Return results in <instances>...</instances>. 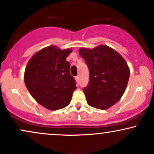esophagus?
<instances>
[{"mask_svg": "<svg viewBox=\"0 0 154 154\" xmlns=\"http://www.w3.org/2000/svg\"><path fill=\"white\" fill-rule=\"evenodd\" d=\"M75 81H76L77 82H79V76L75 77Z\"/></svg>", "mask_w": 154, "mask_h": 154, "instance_id": "esophagus-1", "label": "esophagus"}]
</instances>
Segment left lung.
Returning <instances> with one entry per match:
<instances>
[{"label":"left lung","mask_w":154,"mask_h":154,"mask_svg":"<svg viewBox=\"0 0 154 154\" xmlns=\"http://www.w3.org/2000/svg\"><path fill=\"white\" fill-rule=\"evenodd\" d=\"M79 54L89 69V82L83 88L87 103L105 110L117 103L124 94L130 75L126 60L116 51L100 45L81 48Z\"/></svg>","instance_id":"left-lung-1"}]
</instances>
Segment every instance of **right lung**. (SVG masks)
I'll return each mask as SVG.
<instances>
[{
  "label": "right lung",
  "mask_w": 154,
  "mask_h": 154,
  "mask_svg": "<svg viewBox=\"0 0 154 154\" xmlns=\"http://www.w3.org/2000/svg\"><path fill=\"white\" fill-rule=\"evenodd\" d=\"M71 49L50 45L32 56L26 66L24 82L33 98L47 109L65 108L71 102L76 89L70 73V63L66 60Z\"/></svg>",
  "instance_id": "add662e5"
}]
</instances>
